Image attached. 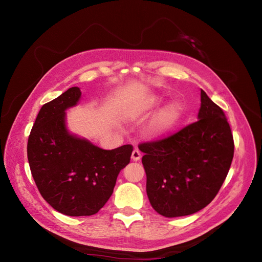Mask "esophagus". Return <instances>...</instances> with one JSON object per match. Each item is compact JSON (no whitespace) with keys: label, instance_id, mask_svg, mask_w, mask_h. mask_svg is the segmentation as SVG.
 I'll return each instance as SVG.
<instances>
[{"label":"esophagus","instance_id":"1","mask_svg":"<svg viewBox=\"0 0 262 262\" xmlns=\"http://www.w3.org/2000/svg\"><path fill=\"white\" fill-rule=\"evenodd\" d=\"M131 158H132V161L133 162H138V161H140L141 160V153H140V150L139 149H133V152H132V155H131Z\"/></svg>","mask_w":262,"mask_h":262}]
</instances>
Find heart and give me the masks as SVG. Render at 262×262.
Returning a JSON list of instances; mask_svg holds the SVG:
<instances>
[{"instance_id": "heart-1", "label": "heart", "mask_w": 262, "mask_h": 262, "mask_svg": "<svg viewBox=\"0 0 262 262\" xmlns=\"http://www.w3.org/2000/svg\"><path fill=\"white\" fill-rule=\"evenodd\" d=\"M162 97L153 95L145 97L129 110L130 117H141L152 112L162 101ZM185 113V107L180 99H171L167 104L163 106L155 116L152 118L148 124V131L153 136H163L171 131L180 122Z\"/></svg>"}]
</instances>
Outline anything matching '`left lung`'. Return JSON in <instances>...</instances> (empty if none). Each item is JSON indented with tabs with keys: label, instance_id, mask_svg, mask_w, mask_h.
Segmentation results:
<instances>
[{
	"label": "left lung",
	"instance_id": "left-lung-1",
	"mask_svg": "<svg viewBox=\"0 0 262 262\" xmlns=\"http://www.w3.org/2000/svg\"><path fill=\"white\" fill-rule=\"evenodd\" d=\"M139 149L144 153L150 205L163 216L177 217L202 210L215 198L231 167L234 141L223 110L201 90L198 121Z\"/></svg>",
	"mask_w": 262,
	"mask_h": 262
}]
</instances>
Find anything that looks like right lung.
Listing matches in <instances>:
<instances>
[{
    "label": "right lung",
    "mask_w": 262,
    "mask_h": 262,
    "mask_svg": "<svg viewBox=\"0 0 262 262\" xmlns=\"http://www.w3.org/2000/svg\"><path fill=\"white\" fill-rule=\"evenodd\" d=\"M81 96L74 86L45 104L27 144L38 190L54 210L69 216L93 215L104 207L133 150L131 145L102 149L69 130L67 110L77 106Z\"/></svg>",
    "instance_id": "obj_1"
}]
</instances>
